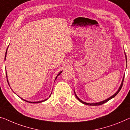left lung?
I'll use <instances>...</instances> for the list:
<instances>
[{"mask_svg":"<svg viewBox=\"0 0 130 130\" xmlns=\"http://www.w3.org/2000/svg\"><path fill=\"white\" fill-rule=\"evenodd\" d=\"M125 58H126V55H125ZM127 59V58H126ZM124 77H123V80H122V82H121V85H120V88H119V90H118L117 91V92L116 93H115L113 94V96H111V97H110L109 98H108L107 99H106V100H103V101H102V102H99V103H86V102H83L82 100H81L80 99H79L78 97H77V96H76V94H75V96H76V98L77 99L79 100V101L80 102H81V103H82L83 104H86V105H89V106H99V105H102V104H104V103H105L106 102H108V100H110V99H111L112 98H115V97L117 95V94L119 93V92H120V90H121V88H122V86H123V81H124Z\"/></svg>","mask_w":130,"mask_h":130,"instance_id":"left-lung-1","label":"left lung"}]
</instances>
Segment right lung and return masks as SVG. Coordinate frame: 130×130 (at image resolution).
Returning <instances> with one entry per match:
<instances>
[{
  "label": "right lung",
  "mask_w": 130,
  "mask_h": 130,
  "mask_svg": "<svg viewBox=\"0 0 130 130\" xmlns=\"http://www.w3.org/2000/svg\"><path fill=\"white\" fill-rule=\"evenodd\" d=\"M6 54H7V50H6V55H5V59H6ZM62 71H61L60 72L58 73V75H57V76H58L59 75H60L61 74V73H62ZM6 77H7V73H6ZM57 76L56 77V78H55V79H57ZM7 82H8V80H7ZM8 84H9V83H8ZM50 96H51V94H50ZM50 96H49V97H50ZM22 99H23V100H24V101H26V102H28V103H41V102H44V101H45V100H46L48 99H45V100H42V101H40V102H28V101H27V100H24V99H22V98H21Z\"/></svg>",
  "instance_id": "add662e5"
}]
</instances>
